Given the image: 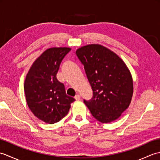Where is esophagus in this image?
<instances>
[{
	"label": "esophagus",
	"instance_id": "1",
	"mask_svg": "<svg viewBox=\"0 0 160 160\" xmlns=\"http://www.w3.org/2000/svg\"><path fill=\"white\" fill-rule=\"evenodd\" d=\"M75 99H76V100H79L80 99V96L79 94H77L76 96H75Z\"/></svg>",
	"mask_w": 160,
	"mask_h": 160
}]
</instances>
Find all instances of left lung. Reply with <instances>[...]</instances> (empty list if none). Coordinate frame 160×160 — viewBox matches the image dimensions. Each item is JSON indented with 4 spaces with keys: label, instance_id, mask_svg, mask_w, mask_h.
Listing matches in <instances>:
<instances>
[{
    "label": "left lung",
    "instance_id": "obj_1",
    "mask_svg": "<svg viewBox=\"0 0 160 160\" xmlns=\"http://www.w3.org/2000/svg\"><path fill=\"white\" fill-rule=\"evenodd\" d=\"M76 53L93 90L92 98L84 100V104L102 123L117 120L132 99L133 82L130 71L116 53L102 45L83 46Z\"/></svg>",
    "mask_w": 160,
    "mask_h": 160
}]
</instances>
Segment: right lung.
Returning <instances> with one entry per match:
<instances>
[{
  "instance_id": "obj_1",
  "label": "right lung",
  "mask_w": 160,
  "mask_h": 160,
  "mask_svg": "<svg viewBox=\"0 0 160 160\" xmlns=\"http://www.w3.org/2000/svg\"><path fill=\"white\" fill-rule=\"evenodd\" d=\"M70 51L68 47L47 49L27 74L24 84L27 103L33 115L46 123L62 120L75 101L66 94L64 85L56 78L61 62Z\"/></svg>"
}]
</instances>
